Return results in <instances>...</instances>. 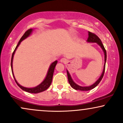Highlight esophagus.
I'll return each mask as SVG.
<instances>
[{"label": "esophagus", "instance_id": "esophagus-1", "mask_svg": "<svg viewBox=\"0 0 123 123\" xmlns=\"http://www.w3.org/2000/svg\"><path fill=\"white\" fill-rule=\"evenodd\" d=\"M60 61L61 62L65 63L66 62V59L65 58H62L60 60Z\"/></svg>", "mask_w": 123, "mask_h": 123}]
</instances>
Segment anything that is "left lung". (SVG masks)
Here are the masks:
<instances>
[{
  "label": "left lung",
  "instance_id": "8db88e82",
  "mask_svg": "<svg viewBox=\"0 0 123 123\" xmlns=\"http://www.w3.org/2000/svg\"><path fill=\"white\" fill-rule=\"evenodd\" d=\"M88 35H89V37H88V39H87V42L97 43L98 45L100 46V47H101L102 49H103V51H104V55H105V63H104V70H103V73H102L101 76H100V77L98 78V80L96 81L95 83L93 84V85H92L91 86H85V87L77 85L75 82H74L73 80H72V78H71L70 74H69V72H68V71L67 70L68 81H69L70 86L73 89H74L79 90V91H89V90H91V89H92L95 88L96 86H97L99 83H100V81H101L102 78H103V76H104L105 69V63H106V50L105 49V47L104 46V45H103V44L102 43L101 40H100V38H99L98 37H97V35L89 31Z\"/></svg>",
  "mask_w": 123,
  "mask_h": 123
}]
</instances>
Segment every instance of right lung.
Wrapping results in <instances>:
<instances>
[{"mask_svg": "<svg viewBox=\"0 0 123 123\" xmlns=\"http://www.w3.org/2000/svg\"><path fill=\"white\" fill-rule=\"evenodd\" d=\"M32 31V29H29L28 30H27L26 32H25L24 34H23V36L22 37V38H20V41H19L18 43L17 47H16L15 49L14 52H13V53H12V55L11 61V70H12V73L13 77H14L15 81L16 83L17 84V85H18L22 90L27 92L31 93H38L46 91V90L50 86V85H51V82H52L53 73H54V69H55L56 65H57V61H54V62H53L52 63H51V65L50 66V68H49V69L48 72H47V76H46V77L45 79L44 80V81H43V82L41 84H40V85L37 86L35 87V88H25V87H23L20 85H19V84L17 82V81H16L15 78L14 73H13V71H12V60H13V57H14L15 52L17 47L19 46V44L20 43V42H21L23 40H24L25 39H26V38L28 37L30 35V34L31 33Z\"/></svg>", "mask_w": 123, "mask_h": 123, "instance_id": "add662e5", "label": "right lung"}]
</instances>
